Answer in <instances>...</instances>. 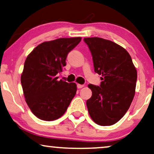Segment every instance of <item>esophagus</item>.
<instances>
[{"mask_svg":"<svg viewBox=\"0 0 154 154\" xmlns=\"http://www.w3.org/2000/svg\"><path fill=\"white\" fill-rule=\"evenodd\" d=\"M77 86L78 88H83V87H84V85H82V84H78L77 85Z\"/></svg>","mask_w":154,"mask_h":154,"instance_id":"obj_1","label":"esophagus"}]
</instances>
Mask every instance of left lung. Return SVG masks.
<instances>
[{
	"mask_svg": "<svg viewBox=\"0 0 154 154\" xmlns=\"http://www.w3.org/2000/svg\"><path fill=\"white\" fill-rule=\"evenodd\" d=\"M93 57L94 70L102 75L100 86L88 84L86 101L91 118L101 126H111L127 113L135 95L137 70L125 48L99 37L84 38Z\"/></svg>",
	"mask_w": 154,
	"mask_h": 154,
	"instance_id": "obj_1",
	"label": "left lung"
}]
</instances>
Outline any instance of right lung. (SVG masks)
Masks as SVG:
<instances>
[{
    "instance_id": "1",
    "label": "right lung",
    "mask_w": 154,
    "mask_h": 154,
    "mask_svg": "<svg viewBox=\"0 0 154 154\" xmlns=\"http://www.w3.org/2000/svg\"><path fill=\"white\" fill-rule=\"evenodd\" d=\"M81 37L60 38L37 45L27 57L20 82L26 102L32 113L45 121L63 116L77 92L75 83L57 80L68 54Z\"/></svg>"
}]
</instances>
